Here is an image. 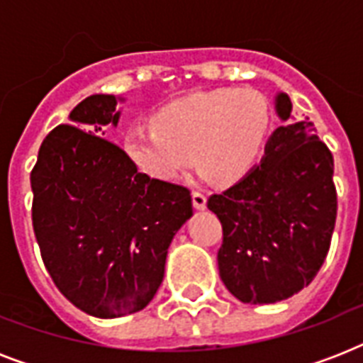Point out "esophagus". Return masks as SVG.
<instances>
[{
	"mask_svg": "<svg viewBox=\"0 0 363 363\" xmlns=\"http://www.w3.org/2000/svg\"><path fill=\"white\" fill-rule=\"evenodd\" d=\"M192 203L196 209H205V205H207V194H205L203 190H194Z\"/></svg>",
	"mask_w": 363,
	"mask_h": 363,
	"instance_id": "34e87169",
	"label": "esophagus"
}]
</instances>
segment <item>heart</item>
<instances>
[{"label": "heart", "mask_w": 363, "mask_h": 363, "mask_svg": "<svg viewBox=\"0 0 363 363\" xmlns=\"http://www.w3.org/2000/svg\"><path fill=\"white\" fill-rule=\"evenodd\" d=\"M269 128L265 94L250 86L216 88L165 105L154 128L128 130L124 148L137 169L156 181H175L198 158L207 175L230 184L252 169Z\"/></svg>", "instance_id": "1"}]
</instances>
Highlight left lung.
Wrapping results in <instances>:
<instances>
[{
  "label": "left lung",
  "mask_w": 363,
  "mask_h": 363,
  "mask_svg": "<svg viewBox=\"0 0 363 363\" xmlns=\"http://www.w3.org/2000/svg\"><path fill=\"white\" fill-rule=\"evenodd\" d=\"M282 121L265 156L245 179L207 199L222 224L218 271L242 303H275L309 286L330 250L337 192L333 156L313 131L294 122L279 94Z\"/></svg>",
  "instance_id": "obj_1"
}]
</instances>
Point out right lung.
Wrapping results in <instances>:
<instances>
[{"mask_svg":"<svg viewBox=\"0 0 363 363\" xmlns=\"http://www.w3.org/2000/svg\"><path fill=\"white\" fill-rule=\"evenodd\" d=\"M116 98L96 94L41 143L31 169V222L54 284L77 309L115 318L147 307L177 230L192 216L182 184L137 171L107 139Z\"/></svg>","mask_w":363,"mask_h":363,"instance_id":"obj_1","label":"right lung"}]
</instances>
